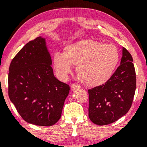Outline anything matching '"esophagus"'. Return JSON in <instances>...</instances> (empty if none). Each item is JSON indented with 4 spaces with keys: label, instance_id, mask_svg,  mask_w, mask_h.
Returning a JSON list of instances; mask_svg holds the SVG:
<instances>
[{
    "label": "esophagus",
    "instance_id": "1",
    "mask_svg": "<svg viewBox=\"0 0 147 147\" xmlns=\"http://www.w3.org/2000/svg\"><path fill=\"white\" fill-rule=\"evenodd\" d=\"M80 88H81V86L79 85V84H72V85H71V88L72 89V90H76V89Z\"/></svg>",
    "mask_w": 147,
    "mask_h": 147
}]
</instances>
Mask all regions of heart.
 <instances>
[{"instance_id": "1", "label": "heart", "mask_w": 147, "mask_h": 147, "mask_svg": "<svg viewBox=\"0 0 147 147\" xmlns=\"http://www.w3.org/2000/svg\"><path fill=\"white\" fill-rule=\"evenodd\" d=\"M119 59L117 48L93 40H83L67 45L63 53L56 52L53 65L59 78L64 80L77 65L80 80L87 86H98L107 82Z\"/></svg>"}]
</instances>
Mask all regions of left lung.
<instances>
[{
	"instance_id": "obj_1",
	"label": "left lung",
	"mask_w": 147,
	"mask_h": 147,
	"mask_svg": "<svg viewBox=\"0 0 147 147\" xmlns=\"http://www.w3.org/2000/svg\"><path fill=\"white\" fill-rule=\"evenodd\" d=\"M133 58L122 48L120 65L103 85L88 90L89 118L97 125L115 122L131 109L136 88V70Z\"/></svg>"
}]
</instances>
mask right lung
<instances>
[{"label":"right lung","instance_id":"add662e5","mask_svg":"<svg viewBox=\"0 0 147 147\" xmlns=\"http://www.w3.org/2000/svg\"><path fill=\"white\" fill-rule=\"evenodd\" d=\"M45 38L28 42L9 68L8 94L21 117L30 124L50 126L61 118L70 86L54 76Z\"/></svg>","mask_w":147,"mask_h":147}]
</instances>
